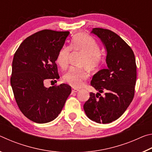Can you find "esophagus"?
Masks as SVG:
<instances>
[{"label": "esophagus", "mask_w": 152, "mask_h": 152, "mask_svg": "<svg viewBox=\"0 0 152 152\" xmlns=\"http://www.w3.org/2000/svg\"><path fill=\"white\" fill-rule=\"evenodd\" d=\"M72 92H77L78 91H79V89L72 88Z\"/></svg>", "instance_id": "1"}]
</instances>
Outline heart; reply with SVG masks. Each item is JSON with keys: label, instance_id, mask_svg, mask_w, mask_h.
I'll list each match as a JSON object with an SVG mask.
<instances>
[{"label": "heart", "instance_id": "b5f03b06", "mask_svg": "<svg viewBox=\"0 0 152 152\" xmlns=\"http://www.w3.org/2000/svg\"><path fill=\"white\" fill-rule=\"evenodd\" d=\"M64 46L59 51L56 62L62 69L68 67L70 56V49L74 51L83 53L79 61V66L85 67L90 71H94L101 64L102 57L99 51L97 42L91 36L78 34L72 39L70 45ZM87 73L83 68H71L63 76L64 81L74 88H80L84 85L86 79Z\"/></svg>", "mask_w": 152, "mask_h": 152}]
</instances>
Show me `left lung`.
<instances>
[{
    "mask_svg": "<svg viewBox=\"0 0 152 152\" xmlns=\"http://www.w3.org/2000/svg\"><path fill=\"white\" fill-rule=\"evenodd\" d=\"M91 33L104 45L107 68L97 72L92 77L91 84L99 92L90 93L84 110L90 119L105 124L119 119L132 102L137 66L132 48L116 33L102 28H94ZM104 91L105 96H101Z\"/></svg>",
    "mask_w": 152,
    "mask_h": 152,
    "instance_id": "1",
    "label": "left lung"
}]
</instances>
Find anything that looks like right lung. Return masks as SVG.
<instances>
[{"instance_id": "1", "label": "right lung", "mask_w": 152, "mask_h": 152, "mask_svg": "<svg viewBox=\"0 0 152 152\" xmlns=\"http://www.w3.org/2000/svg\"><path fill=\"white\" fill-rule=\"evenodd\" d=\"M69 35V31H40L26 38L15 53L12 89L20 111L33 122L54 120L71 93V86L66 84L46 88L43 83L60 78L56 61Z\"/></svg>"}]
</instances>
